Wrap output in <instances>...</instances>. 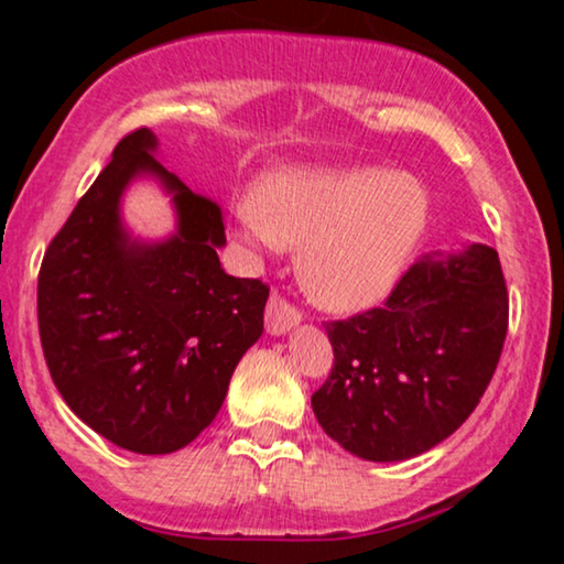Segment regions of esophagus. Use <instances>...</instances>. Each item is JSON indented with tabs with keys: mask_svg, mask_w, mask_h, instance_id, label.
Here are the masks:
<instances>
[{
	"mask_svg": "<svg viewBox=\"0 0 564 564\" xmlns=\"http://www.w3.org/2000/svg\"><path fill=\"white\" fill-rule=\"evenodd\" d=\"M300 318H303V315H300L295 307L288 303V300L280 295L269 297V303H267V330L269 334L272 336L288 334L290 328L297 326Z\"/></svg>",
	"mask_w": 564,
	"mask_h": 564,
	"instance_id": "esophagus-1",
	"label": "esophagus"
}]
</instances>
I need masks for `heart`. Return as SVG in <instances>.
<instances>
[{
  "mask_svg": "<svg viewBox=\"0 0 564 564\" xmlns=\"http://www.w3.org/2000/svg\"><path fill=\"white\" fill-rule=\"evenodd\" d=\"M431 197L419 176L361 169H280L241 210L251 249H300L297 276L334 313L369 311L395 290L426 236Z\"/></svg>",
  "mask_w": 564,
  "mask_h": 564,
  "instance_id": "obj_1",
  "label": "heart"
}]
</instances>
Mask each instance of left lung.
Masks as SVG:
<instances>
[{
  "label": "left lung",
  "mask_w": 564,
  "mask_h": 564,
  "mask_svg": "<svg viewBox=\"0 0 564 564\" xmlns=\"http://www.w3.org/2000/svg\"><path fill=\"white\" fill-rule=\"evenodd\" d=\"M508 330L498 251H431L384 307L326 323L334 369L311 398L323 431L367 462H403L452 436L480 403Z\"/></svg>",
  "instance_id": "1"
}]
</instances>
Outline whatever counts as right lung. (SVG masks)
Segmentation results:
<instances>
[{
    "label": "right lung",
    "mask_w": 564,
    "mask_h": 564,
    "mask_svg": "<svg viewBox=\"0 0 564 564\" xmlns=\"http://www.w3.org/2000/svg\"><path fill=\"white\" fill-rule=\"evenodd\" d=\"M135 130L53 238L37 274L45 365L66 405L120 449L172 454L203 434L264 330L269 288L226 274L220 207L156 159ZM153 178L173 199L164 239L133 237L121 195Z\"/></svg>",
    "instance_id": "right-lung-1"
}]
</instances>
